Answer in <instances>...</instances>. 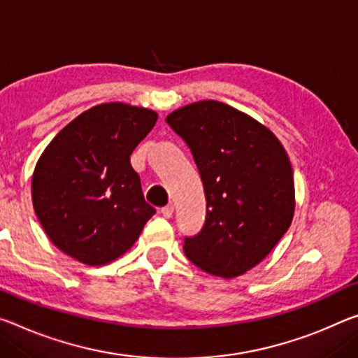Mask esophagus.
<instances>
[{"mask_svg": "<svg viewBox=\"0 0 358 358\" xmlns=\"http://www.w3.org/2000/svg\"><path fill=\"white\" fill-rule=\"evenodd\" d=\"M161 213H162L164 218H170V217H172V215H173V206H172V203H169V206L162 207V208H161Z\"/></svg>", "mask_w": 358, "mask_h": 358, "instance_id": "34e87169", "label": "esophagus"}]
</instances>
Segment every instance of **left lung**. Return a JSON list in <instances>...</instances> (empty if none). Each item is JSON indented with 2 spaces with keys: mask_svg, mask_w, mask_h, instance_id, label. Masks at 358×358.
Wrapping results in <instances>:
<instances>
[{
  "mask_svg": "<svg viewBox=\"0 0 358 358\" xmlns=\"http://www.w3.org/2000/svg\"><path fill=\"white\" fill-rule=\"evenodd\" d=\"M166 122L191 150L206 194V221L185 237L192 264L226 279L261 263L290 228L293 170L280 141L250 116L215 100Z\"/></svg>",
  "mask_w": 358,
  "mask_h": 358,
  "instance_id": "obj_1",
  "label": "left lung"
}]
</instances>
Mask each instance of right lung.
<instances>
[{
    "label": "right lung",
    "mask_w": 358,
    "mask_h": 358,
    "mask_svg": "<svg viewBox=\"0 0 358 358\" xmlns=\"http://www.w3.org/2000/svg\"><path fill=\"white\" fill-rule=\"evenodd\" d=\"M157 115L103 103L84 111L55 135L36 164L31 199L54 245L89 266L127 252L156 208L145 202L130 155Z\"/></svg>",
    "instance_id": "1"
}]
</instances>
